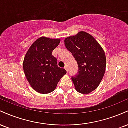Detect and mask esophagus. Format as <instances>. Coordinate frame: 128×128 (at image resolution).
<instances>
[{"mask_svg": "<svg viewBox=\"0 0 128 128\" xmlns=\"http://www.w3.org/2000/svg\"><path fill=\"white\" fill-rule=\"evenodd\" d=\"M64 68H65V70H66V71H67V72H68V68H67V66H65V67H64Z\"/></svg>", "mask_w": 128, "mask_h": 128, "instance_id": "34e87169", "label": "esophagus"}]
</instances>
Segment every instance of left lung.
<instances>
[{
  "label": "left lung",
  "mask_w": 128,
  "mask_h": 128,
  "mask_svg": "<svg viewBox=\"0 0 128 128\" xmlns=\"http://www.w3.org/2000/svg\"><path fill=\"white\" fill-rule=\"evenodd\" d=\"M64 44L72 53L78 66V72L72 76L78 92L88 94L99 86L106 67L105 52L89 34L79 32L64 40Z\"/></svg>",
  "instance_id": "left-lung-1"
}]
</instances>
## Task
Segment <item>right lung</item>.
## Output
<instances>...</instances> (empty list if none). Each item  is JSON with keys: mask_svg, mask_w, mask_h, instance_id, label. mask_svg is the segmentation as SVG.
<instances>
[{"mask_svg": "<svg viewBox=\"0 0 128 128\" xmlns=\"http://www.w3.org/2000/svg\"><path fill=\"white\" fill-rule=\"evenodd\" d=\"M60 39L41 37L30 47L23 61V70L30 86L36 92L47 94L56 88L60 79L66 73L57 64L52 55Z\"/></svg>", "mask_w": 128, "mask_h": 128, "instance_id": "obj_1", "label": "right lung"}]
</instances>
